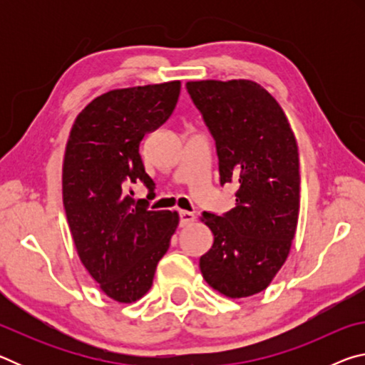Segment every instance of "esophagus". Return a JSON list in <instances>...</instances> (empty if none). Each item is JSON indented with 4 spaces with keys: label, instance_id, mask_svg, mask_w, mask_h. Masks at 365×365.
Segmentation results:
<instances>
[{
    "label": "esophagus",
    "instance_id": "1",
    "mask_svg": "<svg viewBox=\"0 0 365 365\" xmlns=\"http://www.w3.org/2000/svg\"><path fill=\"white\" fill-rule=\"evenodd\" d=\"M178 219H180V227H185L195 222V214L188 211H178Z\"/></svg>",
    "mask_w": 365,
    "mask_h": 365
}]
</instances>
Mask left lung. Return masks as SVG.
Returning a JSON list of instances; mask_svg holds the SVG:
<instances>
[{
    "mask_svg": "<svg viewBox=\"0 0 365 365\" xmlns=\"http://www.w3.org/2000/svg\"><path fill=\"white\" fill-rule=\"evenodd\" d=\"M187 91L215 141L220 185L233 183L235 207L202 212L214 245L201 274L228 298L269 287L292 248L299 214V154L280 104L252 80L188 82Z\"/></svg>",
    "mask_w": 365,
    "mask_h": 365,
    "instance_id": "8db88e82",
    "label": "left lung"
}]
</instances>
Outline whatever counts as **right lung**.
Wrapping results in <instances>:
<instances>
[{"label": "right lung", "mask_w": 365, "mask_h": 365, "mask_svg": "<svg viewBox=\"0 0 365 365\" xmlns=\"http://www.w3.org/2000/svg\"><path fill=\"white\" fill-rule=\"evenodd\" d=\"M180 82L132 86L95 98L77 115L66 146L63 201L78 257L109 298L140 299L169 250L178 214L135 202L133 184L148 200L154 182L140 143L174 113Z\"/></svg>", "instance_id": "obj_1"}]
</instances>
